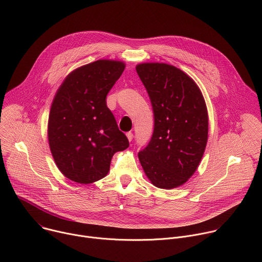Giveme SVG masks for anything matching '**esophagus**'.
Masks as SVG:
<instances>
[{"instance_id": "1", "label": "esophagus", "mask_w": 262, "mask_h": 262, "mask_svg": "<svg viewBox=\"0 0 262 262\" xmlns=\"http://www.w3.org/2000/svg\"><path fill=\"white\" fill-rule=\"evenodd\" d=\"M126 137H127L128 141L130 142L133 140V138H134V134L132 132H128V133H126Z\"/></svg>"}]
</instances>
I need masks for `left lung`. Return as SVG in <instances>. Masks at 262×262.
<instances>
[{"mask_svg":"<svg viewBox=\"0 0 262 262\" xmlns=\"http://www.w3.org/2000/svg\"><path fill=\"white\" fill-rule=\"evenodd\" d=\"M136 70L150 98L155 128L139 151L143 170L154 185L171 190L197 170L208 137L203 95L188 74L165 63H142Z\"/></svg>","mask_w":262,"mask_h":262,"instance_id":"8db88e82","label":"left lung"}]
</instances>
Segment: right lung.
Returning a JSON list of instances; mask_svg holds the SVG:
<instances>
[{
	"label": "right lung",
	"instance_id": "1",
	"mask_svg": "<svg viewBox=\"0 0 262 262\" xmlns=\"http://www.w3.org/2000/svg\"><path fill=\"white\" fill-rule=\"evenodd\" d=\"M125 64L97 60L71 71L58 89L48 136L54 161L68 179L88 184L103 178L111 160L129 146L106 106V95Z\"/></svg>",
	"mask_w": 262,
	"mask_h": 262
}]
</instances>
